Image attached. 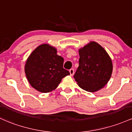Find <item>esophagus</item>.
<instances>
[{"mask_svg":"<svg viewBox=\"0 0 132 132\" xmlns=\"http://www.w3.org/2000/svg\"><path fill=\"white\" fill-rule=\"evenodd\" d=\"M69 73H70V76H73V75H74V73H75V70H74V69H69Z\"/></svg>","mask_w":132,"mask_h":132,"instance_id":"34e87169","label":"esophagus"}]
</instances>
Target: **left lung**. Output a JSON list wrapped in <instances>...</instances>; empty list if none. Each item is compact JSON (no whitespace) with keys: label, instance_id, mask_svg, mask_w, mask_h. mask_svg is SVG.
Instances as JSON below:
<instances>
[{"label":"left lung","instance_id":"left-lung-1","mask_svg":"<svg viewBox=\"0 0 132 132\" xmlns=\"http://www.w3.org/2000/svg\"><path fill=\"white\" fill-rule=\"evenodd\" d=\"M79 66L74 75L78 86L89 92H95L110 79L113 64L103 47L92 41L79 50Z\"/></svg>","mask_w":132,"mask_h":132}]
</instances>
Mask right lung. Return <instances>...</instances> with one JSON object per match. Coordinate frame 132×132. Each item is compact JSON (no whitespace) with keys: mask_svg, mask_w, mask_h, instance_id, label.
Returning a JSON list of instances; mask_svg holds the SVG:
<instances>
[{"mask_svg":"<svg viewBox=\"0 0 132 132\" xmlns=\"http://www.w3.org/2000/svg\"><path fill=\"white\" fill-rule=\"evenodd\" d=\"M64 59L57 54L55 47L43 44L32 52L25 64V73L32 87L42 93H49L58 86L62 79L69 75L63 68Z\"/></svg>","mask_w":132,"mask_h":132,"instance_id":"obj_1","label":"right lung"}]
</instances>
